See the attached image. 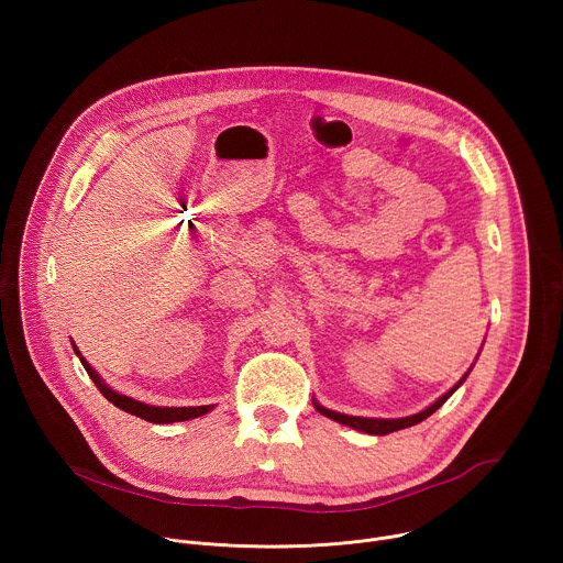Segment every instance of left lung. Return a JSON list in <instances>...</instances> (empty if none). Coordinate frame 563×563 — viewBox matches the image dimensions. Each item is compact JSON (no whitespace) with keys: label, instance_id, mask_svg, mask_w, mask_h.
I'll use <instances>...</instances> for the list:
<instances>
[{"label":"left lung","instance_id":"1","mask_svg":"<svg viewBox=\"0 0 563 563\" xmlns=\"http://www.w3.org/2000/svg\"><path fill=\"white\" fill-rule=\"evenodd\" d=\"M472 369V367H470ZM470 369L461 376V380L454 385V387H450L441 398H437L434 404L430 406V408H426L423 412H419V415H412V417H404V419H365V417H350V415H341V412H334V410H328V408H323L318 404V400L313 398V408L323 415V417H328V419H334L336 423H343V426H347V428H354V430H358V432H365V434H378V437H383V434H389V432H396V430H404V428H412V426H417V423H421V421H426L430 415H434L445 400L463 385V380L467 378V374H470Z\"/></svg>","mask_w":563,"mask_h":563}]
</instances>
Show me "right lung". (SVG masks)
<instances>
[{
    "instance_id": "add662e5",
    "label": "right lung",
    "mask_w": 563,
    "mask_h": 563,
    "mask_svg": "<svg viewBox=\"0 0 563 563\" xmlns=\"http://www.w3.org/2000/svg\"><path fill=\"white\" fill-rule=\"evenodd\" d=\"M73 350L75 354L79 356V361H82L87 374L91 376V380L98 385V389L102 391V396L107 400H111V404L133 417H140L144 421H151V423H176V421H189V419H198V417H205L207 412L213 410V406H198V408H155V406H146V404H140V400L131 398V396H124L115 389H111L102 378L100 374L87 363V358H82V354H79V350L75 347L73 343Z\"/></svg>"
}]
</instances>
